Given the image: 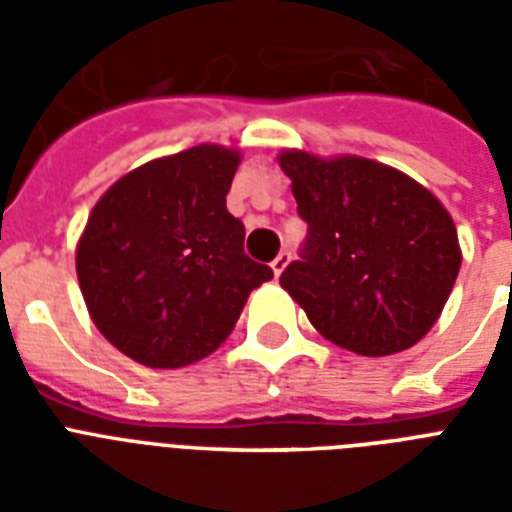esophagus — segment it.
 Segmentation results:
<instances>
[{
  "label": "esophagus",
  "mask_w": 512,
  "mask_h": 512,
  "mask_svg": "<svg viewBox=\"0 0 512 512\" xmlns=\"http://www.w3.org/2000/svg\"><path fill=\"white\" fill-rule=\"evenodd\" d=\"M287 263H289V252H279V255H276V260L271 263L273 276H281V273H284V268H287Z\"/></svg>",
  "instance_id": "1"
}]
</instances>
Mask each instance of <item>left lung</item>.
Returning <instances> with one entry per match:
<instances>
[{
    "label": "left lung",
    "mask_w": 512,
    "mask_h": 512,
    "mask_svg": "<svg viewBox=\"0 0 512 512\" xmlns=\"http://www.w3.org/2000/svg\"><path fill=\"white\" fill-rule=\"evenodd\" d=\"M308 223L281 287L316 332L358 356H390L428 335L462 265L452 215L414 177L364 156L284 148Z\"/></svg>",
    "instance_id": "left-lung-1"
}]
</instances>
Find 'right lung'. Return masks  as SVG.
Listing matches in <instances>:
<instances>
[{
	"label": "right lung",
	"instance_id": "add662e5",
	"mask_svg": "<svg viewBox=\"0 0 512 512\" xmlns=\"http://www.w3.org/2000/svg\"><path fill=\"white\" fill-rule=\"evenodd\" d=\"M241 151L201 143L122 175L92 207L76 244L90 319L116 350L151 369L215 353L252 289L273 279L244 255L225 209Z\"/></svg>",
	"mask_w": 512,
	"mask_h": 512
}]
</instances>
